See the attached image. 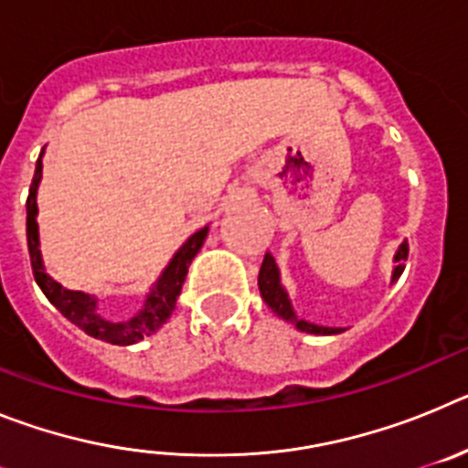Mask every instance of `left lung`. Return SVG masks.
I'll return each mask as SVG.
<instances>
[{"label":"left lung","mask_w":468,"mask_h":468,"mask_svg":"<svg viewBox=\"0 0 468 468\" xmlns=\"http://www.w3.org/2000/svg\"><path fill=\"white\" fill-rule=\"evenodd\" d=\"M408 250H410V248H408V241L400 243L399 250H396V255H394L396 267H394V274H391V283H394V281L403 274L405 260H408ZM258 285H260V295H262V300L267 302V307H270L276 316H281L283 321H288V324L295 325L297 330H302V333H312V335L342 333V328H325V325L309 324V321H304V318H297V314L292 312L291 300H288V292H285V288L281 285L279 267H276V260L271 258V253L264 255L262 267H260Z\"/></svg>","instance_id":"1"}]
</instances>
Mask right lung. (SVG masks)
Here are the masks:
<instances>
[{
  "label": "right lung",
  "instance_id": "add662e5",
  "mask_svg": "<svg viewBox=\"0 0 468 468\" xmlns=\"http://www.w3.org/2000/svg\"><path fill=\"white\" fill-rule=\"evenodd\" d=\"M44 154V150H41ZM41 154L37 159L35 177H32L30 194H27V250H30V262H32V274H35L37 285H39L44 295L48 297L53 307L63 314L68 321H72L77 328L84 330L86 335L95 337V340L110 342V345L128 346L140 342L147 335L156 333L161 325L166 324L171 318L173 309H176V302L180 291H183L185 276H187L189 264H192L194 255L201 250L206 237H208V225L204 229L194 231L192 237L183 243V248L173 255V260L168 262V267L164 270V274L159 276L152 291L144 297V304L133 318L128 321H107L101 314L95 312L98 307V300L89 292L81 291H68L63 285L53 281L51 276L44 270V262H41V250H39V225H37V187H39L41 180Z\"/></svg>",
  "mask_w": 468,
  "mask_h": 468
}]
</instances>
